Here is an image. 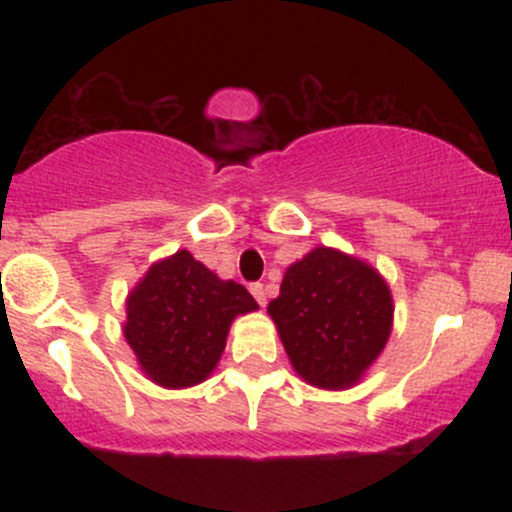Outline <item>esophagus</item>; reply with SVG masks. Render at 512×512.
<instances>
[{"instance_id":"obj_1","label":"esophagus","mask_w":512,"mask_h":512,"mask_svg":"<svg viewBox=\"0 0 512 512\" xmlns=\"http://www.w3.org/2000/svg\"><path fill=\"white\" fill-rule=\"evenodd\" d=\"M250 293L255 296V301L262 305H267V289H264V284H250Z\"/></svg>"}]
</instances>
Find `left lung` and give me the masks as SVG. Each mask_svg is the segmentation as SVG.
I'll return each mask as SVG.
<instances>
[{
    "label": "left lung",
    "instance_id": "left-lung-1",
    "mask_svg": "<svg viewBox=\"0 0 512 512\" xmlns=\"http://www.w3.org/2000/svg\"><path fill=\"white\" fill-rule=\"evenodd\" d=\"M267 313L305 383L346 390L385 349L395 305L368 262L320 245L286 269Z\"/></svg>",
    "mask_w": 512,
    "mask_h": 512
}]
</instances>
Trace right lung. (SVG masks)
<instances>
[{
  "instance_id": "right-lung-1",
  "label": "right lung",
  "mask_w": 512,
  "mask_h": 512,
  "mask_svg": "<svg viewBox=\"0 0 512 512\" xmlns=\"http://www.w3.org/2000/svg\"><path fill=\"white\" fill-rule=\"evenodd\" d=\"M257 310L236 281H223L187 250L151 264L127 296L122 327L139 366L156 385L192 387L209 378L231 322Z\"/></svg>"
}]
</instances>
